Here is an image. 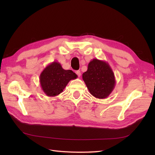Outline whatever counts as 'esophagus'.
I'll list each match as a JSON object with an SVG mask.
<instances>
[{
	"label": "esophagus",
	"mask_w": 155,
	"mask_h": 155,
	"mask_svg": "<svg viewBox=\"0 0 155 155\" xmlns=\"http://www.w3.org/2000/svg\"><path fill=\"white\" fill-rule=\"evenodd\" d=\"M76 74H77L78 77H81V71H76Z\"/></svg>",
	"instance_id": "obj_1"
}]
</instances>
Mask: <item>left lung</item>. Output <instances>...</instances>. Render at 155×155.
Wrapping results in <instances>:
<instances>
[{
	"instance_id": "8db88e82",
	"label": "left lung",
	"mask_w": 155,
	"mask_h": 155,
	"mask_svg": "<svg viewBox=\"0 0 155 155\" xmlns=\"http://www.w3.org/2000/svg\"><path fill=\"white\" fill-rule=\"evenodd\" d=\"M83 79L90 93L100 99L106 98L116 84L114 74L107 62L93 58L88 69L83 74Z\"/></svg>"
}]
</instances>
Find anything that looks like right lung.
<instances>
[{"label":"right lung","mask_w":155,"mask_h":155,"mask_svg":"<svg viewBox=\"0 0 155 155\" xmlns=\"http://www.w3.org/2000/svg\"><path fill=\"white\" fill-rule=\"evenodd\" d=\"M77 78L71 70H64L58 62L54 61L47 65L40 74L42 90L48 97L61 94L69 81Z\"/></svg>","instance_id":"right-lung-1"}]
</instances>
